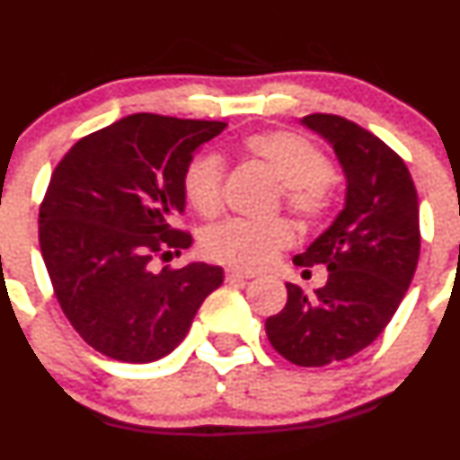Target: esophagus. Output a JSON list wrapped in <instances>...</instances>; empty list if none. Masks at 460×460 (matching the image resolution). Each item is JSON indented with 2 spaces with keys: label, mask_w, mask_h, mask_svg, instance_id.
<instances>
[{
  "label": "esophagus",
  "mask_w": 460,
  "mask_h": 460,
  "mask_svg": "<svg viewBox=\"0 0 460 460\" xmlns=\"http://www.w3.org/2000/svg\"><path fill=\"white\" fill-rule=\"evenodd\" d=\"M249 278H253V273H249V271H238V269H225V280H226V282L249 280Z\"/></svg>",
  "instance_id": "34e87169"
}]
</instances>
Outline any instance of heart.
Returning <instances> with one entry per match:
<instances>
[{"instance_id": "b5f03b06", "label": "heart", "mask_w": 460, "mask_h": 460, "mask_svg": "<svg viewBox=\"0 0 460 460\" xmlns=\"http://www.w3.org/2000/svg\"><path fill=\"white\" fill-rule=\"evenodd\" d=\"M244 151L280 182V202L303 225L323 222L336 200L332 162L307 137L291 131H262L244 142ZM225 162L213 153H202L189 162L182 178L184 196L202 217H216L225 202ZM296 240L294 225L287 217L271 220H231L207 231L204 256L234 269L264 267Z\"/></svg>"}]
</instances>
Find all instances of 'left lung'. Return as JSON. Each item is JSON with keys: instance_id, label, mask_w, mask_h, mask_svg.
<instances>
[{"instance_id": "8db88e82", "label": "left lung", "mask_w": 460, "mask_h": 460, "mask_svg": "<svg viewBox=\"0 0 460 460\" xmlns=\"http://www.w3.org/2000/svg\"><path fill=\"white\" fill-rule=\"evenodd\" d=\"M303 124L336 151L347 178L345 208L294 258L305 269L324 264V287L307 296L287 282L285 309L264 329L282 358L323 367L372 345L396 314L419 264V196L402 157L367 128L327 113Z\"/></svg>"}]
</instances>
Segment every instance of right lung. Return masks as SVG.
<instances>
[{
	"label": "right lung",
	"instance_id": "1",
	"mask_svg": "<svg viewBox=\"0 0 460 460\" xmlns=\"http://www.w3.org/2000/svg\"><path fill=\"white\" fill-rule=\"evenodd\" d=\"M225 122L136 113L82 137L40 204V247L55 298L77 333L122 363H153L182 342L222 269L153 260L191 247L175 226L193 153Z\"/></svg>",
	"mask_w": 460,
	"mask_h": 460
}]
</instances>
